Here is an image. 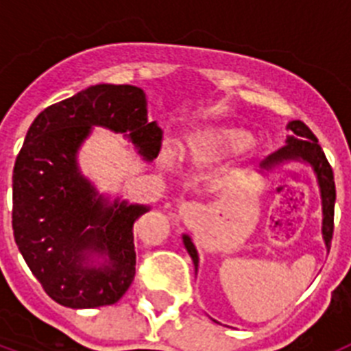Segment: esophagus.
Listing matches in <instances>:
<instances>
[{
    "label": "esophagus",
    "mask_w": 351,
    "mask_h": 351,
    "mask_svg": "<svg viewBox=\"0 0 351 351\" xmlns=\"http://www.w3.org/2000/svg\"><path fill=\"white\" fill-rule=\"evenodd\" d=\"M179 216L184 219H195L202 216V206L197 202H182L179 206Z\"/></svg>",
    "instance_id": "esophagus-1"
}]
</instances>
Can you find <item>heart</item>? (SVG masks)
<instances>
[{
	"label": "heart",
	"mask_w": 351,
	"mask_h": 351,
	"mask_svg": "<svg viewBox=\"0 0 351 351\" xmlns=\"http://www.w3.org/2000/svg\"><path fill=\"white\" fill-rule=\"evenodd\" d=\"M253 142V133L243 126L216 123L191 133L182 151L197 163H216L244 153Z\"/></svg>",
	"instance_id": "1"
}]
</instances>
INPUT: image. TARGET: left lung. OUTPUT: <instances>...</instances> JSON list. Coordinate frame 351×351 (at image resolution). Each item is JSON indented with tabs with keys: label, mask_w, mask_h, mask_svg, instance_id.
I'll use <instances>...</instances> for the list:
<instances>
[{
	"label": "left lung",
	"mask_w": 351,
	"mask_h": 351,
	"mask_svg": "<svg viewBox=\"0 0 351 351\" xmlns=\"http://www.w3.org/2000/svg\"><path fill=\"white\" fill-rule=\"evenodd\" d=\"M290 135L287 137V145L276 151L274 154L267 156L260 163L263 176H267L272 170H280L290 163H306L311 167L316 178V184L320 188L322 198V237H324L325 250H330V241H332L334 232V206H336V184H334V173L327 158H325L324 149L318 144V138L313 135L311 130L304 125L302 121H290L287 125ZM182 244H184L188 255L191 256L195 265V272L198 271V251L195 247L193 241L188 234L182 235ZM216 322V320H213ZM219 324V322H216Z\"/></svg>",
	"instance_id": "obj_1"
}]
</instances>
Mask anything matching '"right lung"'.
<instances>
[{
    "label": "right lung",
    "instance_id": "add662e5",
    "mask_svg": "<svg viewBox=\"0 0 351 351\" xmlns=\"http://www.w3.org/2000/svg\"><path fill=\"white\" fill-rule=\"evenodd\" d=\"M93 126L123 133L142 160L160 153L137 86L96 84L36 116L14 167V237L27 267L61 306L116 304L135 278L133 225L151 207L100 193L79 169Z\"/></svg>",
    "mask_w": 351,
    "mask_h": 351
}]
</instances>
